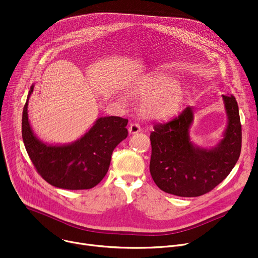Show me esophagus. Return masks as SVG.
<instances>
[{"instance_id": "1", "label": "esophagus", "mask_w": 258, "mask_h": 258, "mask_svg": "<svg viewBox=\"0 0 258 258\" xmlns=\"http://www.w3.org/2000/svg\"><path fill=\"white\" fill-rule=\"evenodd\" d=\"M141 132V127L138 123H131L128 126V133L131 135H135V134H138Z\"/></svg>"}]
</instances>
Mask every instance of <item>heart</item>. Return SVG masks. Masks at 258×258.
<instances>
[{"label":"heart","mask_w":258,"mask_h":258,"mask_svg":"<svg viewBox=\"0 0 258 258\" xmlns=\"http://www.w3.org/2000/svg\"><path fill=\"white\" fill-rule=\"evenodd\" d=\"M132 94L145 97L144 111L154 119L166 120L177 115L184 105L188 90L175 84V80L164 74L143 76L131 89Z\"/></svg>","instance_id":"1"}]
</instances>
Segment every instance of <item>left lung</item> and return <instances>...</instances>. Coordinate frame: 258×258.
Listing matches in <instances>:
<instances>
[{
	"instance_id": "8db88e82",
	"label": "left lung",
	"mask_w": 258,
	"mask_h": 258,
	"mask_svg": "<svg viewBox=\"0 0 258 258\" xmlns=\"http://www.w3.org/2000/svg\"><path fill=\"white\" fill-rule=\"evenodd\" d=\"M227 125L222 139L212 147L190 138L195 108L187 107L178 118L156 124L151 134L150 170L156 185L167 194L200 197L224 181L235 166L241 150V125L233 95H222Z\"/></svg>"
}]
</instances>
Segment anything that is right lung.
I'll list each match as a JSON object with an SVG mask.
<instances>
[{
    "label": "right lung",
    "mask_w": 258,
    "mask_h": 258,
    "mask_svg": "<svg viewBox=\"0 0 258 258\" xmlns=\"http://www.w3.org/2000/svg\"><path fill=\"white\" fill-rule=\"evenodd\" d=\"M31 86L22 118L23 141L33 165L42 178L54 187L80 190L96 186L110 167L113 151L127 137V119L99 117L77 140L53 144L40 140L28 118Z\"/></svg>",
    "instance_id": "obj_1"
}]
</instances>
